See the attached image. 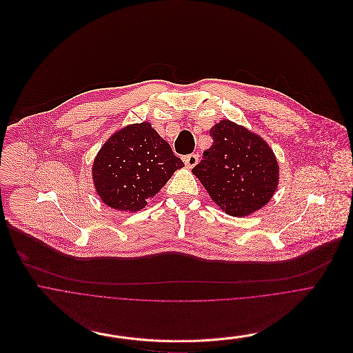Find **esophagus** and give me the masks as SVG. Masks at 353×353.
<instances>
[{
	"label": "esophagus",
	"mask_w": 353,
	"mask_h": 353,
	"mask_svg": "<svg viewBox=\"0 0 353 353\" xmlns=\"http://www.w3.org/2000/svg\"><path fill=\"white\" fill-rule=\"evenodd\" d=\"M183 161H185V165H186L188 168H193V167L199 163V154H197V153L189 154V156L183 157Z\"/></svg>",
	"instance_id": "obj_1"
}]
</instances>
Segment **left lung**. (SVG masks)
<instances>
[{
    "label": "left lung",
    "instance_id": "8db88e82",
    "mask_svg": "<svg viewBox=\"0 0 353 353\" xmlns=\"http://www.w3.org/2000/svg\"><path fill=\"white\" fill-rule=\"evenodd\" d=\"M213 145L192 172L230 216H249L268 203L278 185V163L264 140L228 119L210 129Z\"/></svg>",
    "mask_w": 353,
    "mask_h": 353
}]
</instances>
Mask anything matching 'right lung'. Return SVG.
Returning <instances> with one entry per match:
<instances>
[{
    "mask_svg": "<svg viewBox=\"0 0 353 353\" xmlns=\"http://www.w3.org/2000/svg\"><path fill=\"white\" fill-rule=\"evenodd\" d=\"M183 167L171 146L149 122L114 133L93 164V181L101 200L119 211H139Z\"/></svg>",
    "mask_w": 353,
    "mask_h": 353,
    "instance_id": "add662e5",
    "label": "right lung"
}]
</instances>
